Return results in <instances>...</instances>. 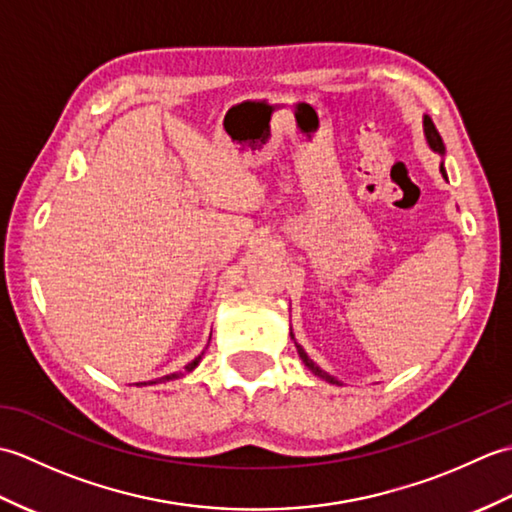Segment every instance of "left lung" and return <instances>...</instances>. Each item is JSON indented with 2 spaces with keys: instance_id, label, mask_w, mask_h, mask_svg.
<instances>
[{
  "instance_id": "8db88e82",
  "label": "left lung",
  "mask_w": 512,
  "mask_h": 512,
  "mask_svg": "<svg viewBox=\"0 0 512 512\" xmlns=\"http://www.w3.org/2000/svg\"><path fill=\"white\" fill-rule=\"evenodd\" d=\"M424 136H427V143H429V147H431L433 151H438V154H444V143H442L438 129H436V125H433V121H431L429 116H424ZM440 171H442V176L447 178V171H444V167H440ZM295 345H297V352H299V356H301L303 365H306L314 376L328 380V383H332V385H339V380H336L334 376H330L328 372H323V369H321L317 363H314L306 352H303V347H301L299 343H295Z\"/></svg>"
}]
</instances>
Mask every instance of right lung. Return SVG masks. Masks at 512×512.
<instances>
[{
  "label": "right lung",
  "instance_id": "add662e5",
  "mask_svg": "<svg viewBox=\"0 0 512 512\" xmlns=\"http://www.w3.org/2000/svg\"><path fill=\"white\" fill-rule=\"evenodd\" d=\"M202 354H204V352H202ZM202 354H200V356H195L189 365H184V372H176V374L162 376V378H156V380H149V383H138V385H158V383H167V380H176V378H180L182 374H189V372H193V369L198 367V363L202 361Z\"/></svg>",
  "mask_w": 512,
  "mask_h": 512
}]
</instances>
